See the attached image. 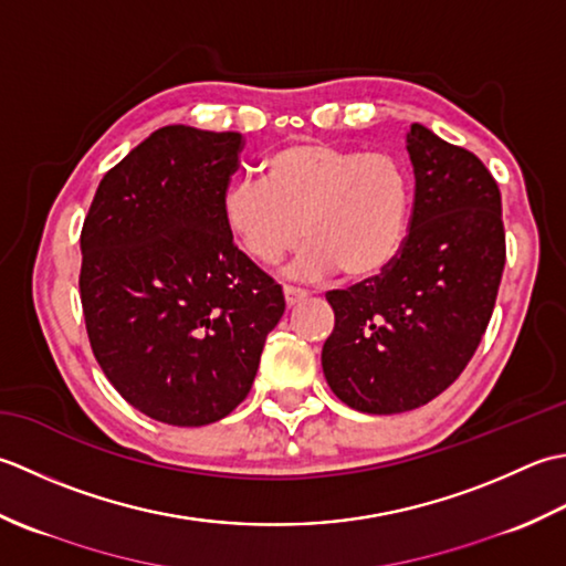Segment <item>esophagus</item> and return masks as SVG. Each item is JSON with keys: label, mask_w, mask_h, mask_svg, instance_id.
<instances>
[{"label": "esophagus", "mask_w": 566, "mask_h": 566, "mask_svg": "<svg viewBox=\"0 0 566 566\" xmlns=\"http://www.w3.org/2000/svg\"><path fill=\"white\" fill-rule=\"evenodd\" d=\"M283 295H285V305L295 307L297 303H303V300L307 297V291H303V287H295V285H283Z\"/></svg>", "instance_id": "34e87169"}]
</instances>
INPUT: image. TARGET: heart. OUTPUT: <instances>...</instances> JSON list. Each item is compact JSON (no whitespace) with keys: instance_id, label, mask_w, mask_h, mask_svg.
Wrapping results in <instances>:
<instances>
[{"instance_id":"obj_1","label":"heart","mask_w":566,"mask_h":566,"mask_svg":"<svg viewBox=\"0 0 566 566\" xmlns=\"http://www.w3.org/2000/svg\"><path fill=\"white\" fill-rule=\"evenodd\" d=\"M412 182L400 158L325 142H295L271 154L263 182L232 180L222 217L249 256L273 266L313 239L293 263L297 279H371L408 234Z\"/></svg>"}]
</instances>
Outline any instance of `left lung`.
<instances>
[{
    "label": "left lung",
    "mask_w": 566,
    "mask_h": 566,
    "mask_svg": "<svg viewBox=\"0 0 566 566\" xmlns=\"http://www.w3.org/2000/svg\"><path fill=\"white\" fill-rule=\"evenodd\" d=\"M415 200L396 259L347 291H329L334 329L322 371L349 408L415 410L447 390L479 349L505 266L501 190L489 168L412 124Z\"/></svg>",
    "instance_id": "1"
}]
</instances>
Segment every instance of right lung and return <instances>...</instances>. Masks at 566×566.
I'll use <instances>...</instances> for the list:
<instances>
[{"mask_svg":"<svg viewBox=\"0 0 566 566\" xmlns=\"http://www.w3.org/2000/svg\"><path fill=\"white\" fill-rule=\"evenodd\" d=\"M241 148L237 132L164 126L107 170L80 234L92 354L129 406L178 428L249 396L285 310L222 217Z\"/></svg>","mask_w":566,"mask_h":566,"instance_id":"obj_1","label":"right lung"}]
</instances>
